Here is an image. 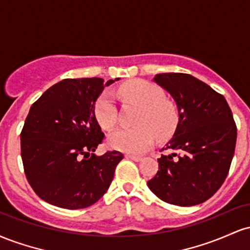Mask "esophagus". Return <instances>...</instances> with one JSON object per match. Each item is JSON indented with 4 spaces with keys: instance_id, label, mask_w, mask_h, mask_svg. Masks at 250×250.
<instances>
[{
    "instance_id": "1",
    "label": "esophagus",
    "mask_w": 250,
    "mask_h": 250,
    "mask_svg": "<svg viewBox=\"0 0 250 250\" xmlns=\"http://www.w3.org/2000/svg\"><path fill=\"white\" fill-rule=\"evenodd\" d=\"M125 157H127V159L133 160V161H135V162H139L142 160V156H137V155H131V154H127L125 155Z\"/></svg>"
}]
</instances>
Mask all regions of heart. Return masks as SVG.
Listing matches in <instances>:
<instances>
[{"mask_svg":"<svg viewBox=\"0 0 250 250\" xmlns=\"http://www.w3.org/2000/svg\"><path fill=\"white\" fill-rule=\"evenodd\" d=\"M119 95L141 107L135 125L109 135V147L130 154L145 153L155 139L167 140L176 131L180 114L176 104L166 99L165 90L147 80H134L117 89ZM94 116L100 127L110 130L117 122V109L110 93L105 91L94 103Z\"/></svg>","mask_w":250,"mask_h":250,"instance_id":"1","label":"heart"}]
</instances>
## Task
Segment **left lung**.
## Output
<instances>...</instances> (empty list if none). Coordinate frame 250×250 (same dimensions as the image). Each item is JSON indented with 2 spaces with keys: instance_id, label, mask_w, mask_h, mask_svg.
I'll return each mask as SVG.
<instances>
[{
  "instance_id": "obj_1",
  "label": "left lung",
  "mask_w": 250,
  "mask_h": 250,
  "mask_svg": "<svg viewBox=\"0 0 250 250\" xmlns=\"http://www.w3.org/2000/svg\"><path fill=\"white\" fill-rule=\"evenodd\" d=\"M155 82L174 97L180 122L147 182L170 205H200L219 190L229 173L236 145V123L226 99L205 82L182 73L159 74Z\"/></svg>"
}]
</instances>
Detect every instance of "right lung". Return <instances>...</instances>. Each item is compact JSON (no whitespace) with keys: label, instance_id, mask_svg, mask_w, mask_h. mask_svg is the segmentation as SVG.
Returning <instances> with one entry per match:
<instances>
[{"label":"right lung","instance_id":"right-lung-1","mask_svg":"<svg viewBox=\"0 0 250 250\" xmlns=\"http://www.w3.org/2000/svg\"><path fill=\"white\" fill-rule=\"evenodd\" d=\"M113 82L65 79L33 103L21 131V156L25 177L40 199L81 209L108 190L123 155L93 154L104 140L93 109L104 85Z\"/></svg>","mask_w":250,"mask_h":250}]
</instances>
